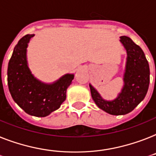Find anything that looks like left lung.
Instances as JSON below:
<instances>
[{
    "mask_svg": "<svg viewBox=\"0 0 156 156\" xmlns=\"http://www.w3.org/2000/svg\"><path fill=\"white\" fill-rule=\"evenodd\" d=\"M120 41L128 53L122 92L112 101H106L90 85L91 97L97 106L113 115H126L133 110L146 97L150 83L149 64L143 51L128 37H121Z\"/></svg>",
    "mask_w": 156,
    "mask_h": 156,
    "instance_id": "obj_1",
    "label": "left lung"
}]
</instances>
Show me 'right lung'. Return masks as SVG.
<instances>
[{
	"mask_svg": "<svg viewBox=\"0 0 156 156\" xmlns=\"http://www.w3.org/2000/svg\"><path fill=\"white\" fill-rule=\"evenodd\" d=\"M34 34H27L15 46L8 65V87L12 98L27 114L45 117L59 109L66 99V90L73 74H66L53 84L37 80L26 59L28 42Z\"/></svg>",
	"mask_w": 156,
	"mask_h": 156,
	"instance_id": "1",
	"label": "right lung"
}]
</instances>
